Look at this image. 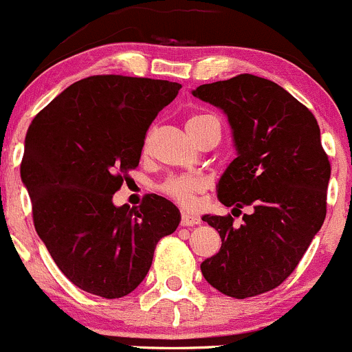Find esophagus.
<instances>
[{
	"label": "esophagus",
	"mask_w": 352,
	"mask_h": 352,
	"mask_svg": "<svg viewBox=\"0 0 352 352\" xmlns=\"http://www.w3.org/2000/svg\"><path fill=\"white\" fill-rule=\"evenodd\" d=\"M201 220H199L196 214H191V213H184L181 214V226H195V225H199Z\"/></svg>",
	"instance_id": "esophagus-1"
}]
</instances>
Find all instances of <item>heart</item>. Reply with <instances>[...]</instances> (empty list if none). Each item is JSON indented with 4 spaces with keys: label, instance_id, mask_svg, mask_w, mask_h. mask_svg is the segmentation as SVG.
Listing matches in <instances>:
<instances>
[{
    "label": "heart",
    "instance_id": "obj_1",
    "mask_svg": "<svg viewBox=\"0 0 352 352\" xmlns=\"http://www.w3.org/2000/svg\"><path fill=\"white\" fill-rule=\"evenodd\" d=\"M211 116H195L191 117L188 122H195V120L206 119ZM162 190L168 196L175 198L177 203H181L183 206L192 208L196 203V192L201 190V181L196 179V177L183 176V177H175V179H169L168 183L162 186Z\"/></svg>",
    "mask_w": 352,
    "mask_h": 352
}]
</instances>
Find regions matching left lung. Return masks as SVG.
Masks as SVG:
<instances>
[{
    "label": "left lung",
    "mask_w": 352,
    "mask_h": 352,
    "mask_svg": "<svg viewBox=\"0 0 352 352\" xmlns=\"http://www.w3.org/2000/svg\"><path fill=\"white\" fill-rule=\"evenodd\" d=\"M191 94L223 111L232 129L236 157L218 181V199L252 210L240 226L230 214L203 217L221 248L201 274L230 297L268 292L296 270L326 218L331 164L317 120L280 85L250 74Z\"/></svg>",
    "instance_id": "1"
}]
</instances>
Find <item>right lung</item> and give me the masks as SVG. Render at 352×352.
Wrapping results in <instances>:
<instances>
[{
	"label": "right lung",
	"mask_w": 352,
	"mask_h": 352,
	"mask_svg": "<svg viewBox=\"0 0 352 352\" xmlns=\"http://www.w3.org/2000/svg\"><path fill=\"white\" fill-rule=\"evenodd\" d=\"M181 85L94 75L67 87L30 124L21 181L35 230L56 267L78 289L119 298L149 272L162 236L181 221L169 199L116 206L114 192L141 160L146 132Z\"/></svg>",
	"instance_id": "right-lung-1"
}]
</instances>
